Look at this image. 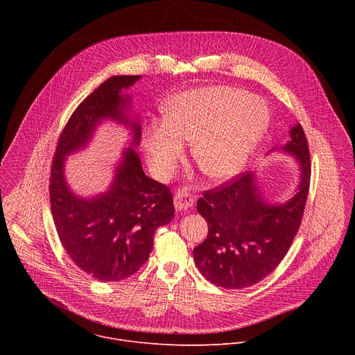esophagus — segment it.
<instances>
[{
	"label": "esophagus",
	"instance_id": "obj_1",
	"mask_svg": "<svg viewBox=\"0 0 355 355\" xmlns=\"http://www.w3.org/2000/svg\"><path fill=\"white\" fill-rule=\"evenodd\" d=\"M193 205V196L187 189H178L174 196V207L177 211H187Z\"/></svg>",
	"mask_w": 355,
	"mask_h": 355
}]
</instances>
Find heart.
<instances>
[{
    "label": "heart",
    "instance_id": "heart-1",
    "mask_svg": "<svg viewBox=\"0 0 355 355\" xmlns=\"http://www.w3.org/2000/svg\"><path fill=\"white\" fill-rule=\"evenodd\" d=\"M164 122L151 125L143 147L155 174L168 177L184 155L181 141H192V159L211 180L236 175L263 140L270 111L264 101L233 87H205L170 98Z\"/></svg>",
    "mask_w": 355,
    "mask_h": 355
}]
</instances>
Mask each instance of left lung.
<instances>
[{"label": "left lung", "mask_w": 355, "mask_h": 355, "mask_svg": "<svg viewBox=\"0 0 355 355\" xmlns=\"http://www.w3.org/2000/svg\"><path fill=\"white\" fill-rule=\"evenodd\" d=\"M272 150L293 156L299 184L284 204H268L254 173L205 191L196 211L208 223L207 240L193 248V261L208 281L241 289L271 274L288 252L300 226L311 184V156L302 126L289 130V140ZM271 150V151H272Z\"/></svg>", "instance_id": "8db88e82"}]
</instances>
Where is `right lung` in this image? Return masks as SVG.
<instances>
[{
	"instance_id": "add662e5",
	"label": "right lung",
	"mask_w": 355,
	"mask_h": 355,
	"mask_svg": "<svg viewBox=\"0 0 355 355\" xmlns=\"http://www.w3.org/2000/svg\"><path fill=\"white\" fill-rule=\"evenodd\" d=\"M140 76H114L76 108L64 126L50 173V207L59 239L73 263L89 277L122 281L148 259L157 227L174 216L173 193L141 168L135 147L141 139L137 115L130 114V88ZM112 120L131 130L110 188L91 198L76 196L64 175L67 156L87 145L96 128Z\"/></svg>"
}]
</instances>
